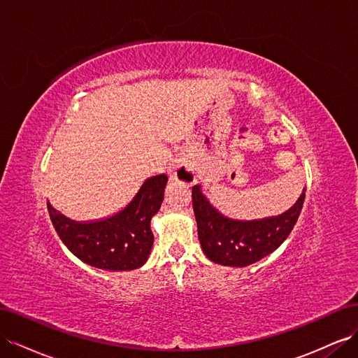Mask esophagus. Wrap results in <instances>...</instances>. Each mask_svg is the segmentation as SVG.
Instances as JSON below:
<instances>
[{
    "mask_svg": "<svg viewBox=\"0 0 358 358\" xmlns=\"http://www.w3.org/2000/svg\"><path fill=\"white\" fill-rule=\"evenodd\" d=\"M169 175L173 180H178V182H183V183H194L196 176H194V171L188 166V162L185 161V158H175L171 159L170 166H169Z\"/></svg>",
    "mask_w": 358,
    "mask_h": 358,
    "instance_id": "34e87169",
    "label": "esophagus"
}]
</instances>
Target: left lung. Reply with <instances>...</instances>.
<instances>
[{
  "label": "left lung",
  "mask_w": 358,
  "mask_h": 358,
  "mask_svg": "<svg viewBox=\"0 0 358 358\" xmlns=\"http://www.w3.org/2000/svg\"><path fill=\"white\" fill-rule=\"evenodd\" d=\"M304 191L282 215L241 221L221 214L203 194L200 185L192 187L199 241L206 257L224 266H248L273 253L292 231L303 209Z\"/></svg>",
  "instance_id": "left-lung-1"
}]
</instances>
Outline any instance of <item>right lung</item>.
Here are the masks:
<instances>
[{
	"label": "right lung",
	"instance_id": "obj_1",
	"mask_svg": "<svg viewBox=\"0 0 358 358\" xmlns=\"http://www.w3.org/2000/svg\"><path fill=\"white\" fill-rule=\"evenodd\" d=\"M166 175L146 179L128 206L110 218L80 223L57 212L48 201V212L63 244L87 265L131 271L146 264L153 245L150 220L164 200Z\"/></svg>",
	"mask_w": 358,
	"mask_h": 358
}]
</instances>
